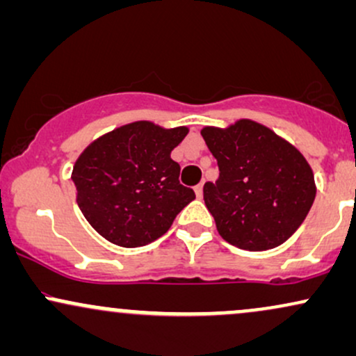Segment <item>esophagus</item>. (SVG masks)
<instances>
[{
	"label": "esophagus",
	"instance_id": "esophagus-1",
	"mask_svg": "<svg viewBox=\"0 0 356 356\" xmlns=\"http://www.w3.org/2000/svg\"><path fill=\"white\" fill-rule=\"evenodd\" d=\"M202 189H204V182H201V184H199V186H195V195H197V197L199 199H201L202 197Z\"/></svg>",
	"mask_w": 356,
	"mask_h": 356
}]
</instances>
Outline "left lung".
<instances>
[{
    "label": "left lung",
    "mask_w": 356,
    "mask_h": 356,
    "mask_svg": "<svg viewBox=\"0 0 356 356\" xmlns=\"http://www.w3.org/2000/svg\"><path fill=\"white\" fill-rule=\"evenodd\" d=\"M219 179L204 201L220 238L246 251H266L295 234L312 209L316 186L303 154L257 122L204 127Z\"/></svg>",
    "instance_id": "1"
}]
</instances>
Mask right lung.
<instances>
[{
    "instance_id": "1",
    "label": "right lung",
    "mask_w": 356,
    "mask_h": 356,
    "mask_svg": "<svg viewBox=\"0 0 356 356\" xmlns=\"http://www.w3.org/2000/svg\"><path fill=\"white\" fill-rule=\"evenodd\" d=\"M189 134L140 120L93 140L73 165L81 214L100 236L138 248L164 236L195 194L179 182L170 152Z\"/></svg>"
}]
</instances>
